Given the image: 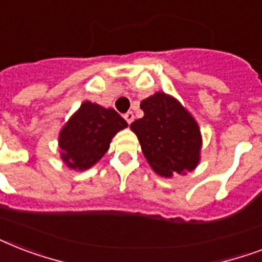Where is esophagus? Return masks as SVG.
Listing matches in <instances>:
<instances>
[{"label":"esophagus","mask_w":262,"mask_h":262,"mask_svg":"<svg viewBox=\"0 0 262 262\" xmlns=\"http://www.w3.org/2000/svg\"><path fill=\"white\" fill-rule=\"evenodd\" d=\"M123 118L126 119V122L129 123V125H130V123L133 122V119H135V114H133L132 111H127L126 114L123 115Z\"/></svg>","instance_id":"obj_1"}]
</instances>
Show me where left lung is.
Listing matches in <instances>:
<instances>
[{
    "mask_svg": "<svg viewBox=\"0 0 262 262\" xmlns=\"http://www.w3.org/2000/svg\"><path fill=\"white\" fill-rule=\"evenodd\" d=\"M144 117L132 122L152 170L162 177L193 171L200 162L201 133L191 114L170 95L156 92L144 99Z\"/></svg>",
    "mask_w": 262,
    "mask_h": 262,
    "instance_id": "left-lung-1",
    "label": "left lung"
}]
</instances>
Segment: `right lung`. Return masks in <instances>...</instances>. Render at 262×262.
<instances>
[{
	"label": "right lung",
	"instance_id": "right-lung-1",
	"mask_svg": "<svg viewBox=\"0 0 262 262\" xmlns=\"http://www.w3.org/2000/svg\"><path fill=\"white\" fill-rule=\"evenodd\" d=\"M126 126L114 108L85 100L59 132L61 159L72 170L84 171L102 159L111 139Z\"/></svg>",
	"mask_w": 262,
	"mask_h": 262
}]
</instances>
